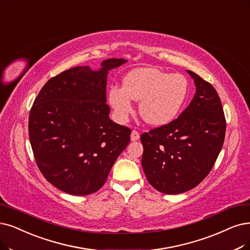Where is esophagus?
I'll return each instance as SVG.
<instances>
[{"mask_svg":"<svg viewBox=\"0 0 250 250\" xmlns=\"http://www.w3.org/2000/svg\"><path fill=\"white\" fill-rule=\"evenodd\" d=\"M130 137H131V141H132V142H136V141H138V138H139V133H138L136 130H133V131L131 132Z\"/></svg>","mask_w":250,"mask_h":250,"instance_id":"esophagus-1","label":"esophagus"}]
</instances>
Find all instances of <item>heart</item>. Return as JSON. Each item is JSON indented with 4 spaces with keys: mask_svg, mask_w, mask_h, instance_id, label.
I'll return each mask as SVG.
<instances>
[{
    "mask_svg": "<svg viewBox=\"0 0 250 250\" xmlns=\"http://www.w3.org/2000/svg\"><path fill=\"white\" fill-rule=\"evenodd\" d=\"M188 91L187 78L168 74L158 67H139L128 73L123 86L108 90V103L118 120L125 122L139 103V114L153 126L170 123L183 107Z\"/></svg>",
    "mask_w": 250,
    "mask_h": 250,
    "instance_id": "1",
    "label": "heart"
}]
</instances>
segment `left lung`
Wrapping results in <instances>:
<instances>
[{"instance_id": "1", "label": "left lung", "mask_w": 250, "mask_h": 250, "mask_svg": "<svg viewBox=\"0 0 250 250\" xmlns=\"http://www.w3.org/2000/svg\"><path fill=\"white\" fill-rule=\"evenodd\" d=\"M191 104L170 123L142 134V165L148 183L164 194L197 187L211 171L224 145L226 119L213 86L197 74Z\"/></svg>"}]
</instances>
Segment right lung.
I'll return each instance as SVG.
<instances>
[{"mask_svg":"<svg viewBox=\"0 0 250 250\" xmlns=\"http://www.w3.org/2000/svg\"><path fill=\"white\" fill-rule=\"evenodd\" d=\"M109 58L98 71L76 66L49 80L29 112L28 135L37 165L62 191L97 192L130 142L131 130L109 119L106 77L126 62Z\"/></svg>","mask_w":250,"mask_h":250,"instance_id":"right-lung-1","label":"right lung"}]
</instances>
